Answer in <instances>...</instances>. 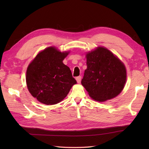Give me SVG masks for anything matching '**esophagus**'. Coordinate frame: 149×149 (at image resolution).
Wrapping results in <instances>:
<instances>
[{
  "label": "esophagus",
  "mask_w": 149,
  "mask_h": 149,
  "mask_svg": "<svg viewBox=\"0 0 149 149\" xmlns=\"http://www.w3.org/2000/svg\"><path fill=\"white\" fill-rule=\"evenodd\" d=\"M76 81H77L78 83H79L80 81H81V76H78V77L76 78Z\"/></svg>",
  "instance_id": "esophagus-1"
}]
</instances>
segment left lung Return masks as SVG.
<instances>
[{"label":"left lung","instance_id":"left-lung-1","mask_svg":"<svg viewBox=\"0 0 149 149\" xmlns=\"http://www.w3.org/2000/svg\"><path fill=\"white\" fill-rule=\"evenodd\" d=\"M87 69L81 84L93 100L104 102L116 97L127 78L124 63L109 49L99 47L86 55Z\"/></svg>","mask_w":149,"mask_h":149}]
</instances>
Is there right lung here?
Here are the masks:
<instances>
[{
	"label": "right lung",
	"instance_id": "right-lung-1",
	"mask_svg": "<svg viewBox=\"0 0 149 149\" xmlns=\"http://www.w3.org/2000/svg\"><path fill=\"white\" fill-rule=\"evenodd\" d=\"M68 53L50 47L40 52L29 64L26 85L30 94L39 102L47 105L60 102L76 84L70 68L63 63Z\"/></svg>",
	"mask_w": 149,
	"mask_h": 149
}]
</instances>
